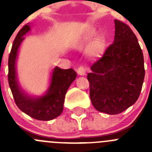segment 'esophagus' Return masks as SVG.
Wrapping results in <instances>:
<instances>
[{
    "instance_id": "obj_1",
    "label": "esophagus",
    "mask_w": 152,
    "mask_h": 152,
    "mask_svg": "<svg viewBox=\"0 0 152 152\" xmlns=\"http://www.w3.org/2000/svg\"><path fill=\"white\" fill-rule=\"evenodd\" d=\"M77 74L80 76H84L86 75V69L83 66H80L77 68Z\"/></svg>"
}]
</instances>
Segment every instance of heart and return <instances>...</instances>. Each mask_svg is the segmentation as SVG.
<instances>
[{"instance_id": "heart-1", "label": "heart", "mask_w": 152, "mask_h": 152, "mask_svg": "<svg viewBox=\"0 0 152 152\" xmlns=\"http://www.w3.org/2000/svg\"><path fill=\"white\" fill-rule=\"evenodd\" d=\"M102 49H103L102 44L100 42H96L94 45V52H96V54H100V52H101Z\"/></svg>"}]
</instances>
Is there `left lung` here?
Here are the masks:
<instances>
[{
	"instance_id": "left-lung-1",
	"label": "left lung",
	"mask_w": 152,
	"mask_h": 152,
	"mask_svg": "<svg viewBox=\"0 0 152 152\" xmlns=\"http://www.w3.org/2000/svg\"><path fill=\"white\" fill-rule=\"evenodd\" d=\"M115 37L88 73L90 97L96 110L116 115L133 105L145 77L144 57L129 26L115 20Z\"/></svg>"
}]
</instances>
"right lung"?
Segmentation results:
<instances>
[{"label":"right lung","instance_id":"1","mask_svg":"<svg viewBox=\"0 0 152 152\" xmlns=\"http://www.w3.org/2000/svg\"><path fill=\"white\" fill-rule=\"evenodd\" d=\"M31 26L26 25L19 31L13 42L8 59V82L15 103L22 112L33 119L49 121L61 115L65 94L70 85L77 77L74 69H61L55 67L51 75L50 84L43 95L33 96L22 88L18 81L17 60L19 49L29 33Z\"/></svg>","mask_w":152,"mask_h":152}]
</instances>
